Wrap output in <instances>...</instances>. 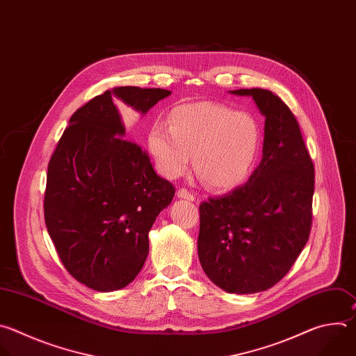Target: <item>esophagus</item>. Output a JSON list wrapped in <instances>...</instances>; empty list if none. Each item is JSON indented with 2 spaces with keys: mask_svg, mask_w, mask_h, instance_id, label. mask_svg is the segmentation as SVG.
Here are the masks:
<instances>
[{
  "mask_svg": "<svg viewBox=\"0 0 356 356\" xmlns=\"http://www.w3.org/2000/svg\"><path fill=\"white\" fill-rule=\"evenodd\" d=\"M177 195H178V197H182V199H188V200H195V195H193V193H192L191 191H188L186 188H181V189H178Z\"/></svg>",
  "mask_w": 356,
  "mask_h": 356,
  "instance_id": "34e87169",
  "label": "esophagus"
}]
</instances>
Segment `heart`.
I'll return each instance as SVG.
<instances>
[{
  "label": "heart",
  "instance_id": "obj_1",
  "mask_svg": "<svg viewBox=\"0 0 356 356\" xmlns=\"http://www.w3.org/2000/svg\"><path fill=\"white\" fill-rule=\"evenodd\" d=\"M261 129L248 112L211 101L181 105L170 113V126L157 120L149 133V149L157 170L167 178L182 175L193 156L203 182L230 189L244 182L261 152Z\"/></svg>",
  "mask_w": 356,
  "mask_h": 356
}]
</instances>
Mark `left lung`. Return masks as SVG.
I'll list each match as a JSON object with an SVG mask.
<instances>
[{
	"mask_svg": "<svg viewBox=\"0 0 356 356\" xmlns=\"http://www.w3.org/2000/svg\"><path fill=\"white\" fill-rule=\"evenodd\" d=\"M232 92L252 97L265 116L262 160L243 186L200 203L197 254L215 285L247 295L276 285L305 248L314 165L295 115L277 95L262 88Z\"/></svg>",
	"mask_w": 356,
	"mask_h": 356,
	"instance_id": "1",
	"label": "left lung"
}]
</instances>
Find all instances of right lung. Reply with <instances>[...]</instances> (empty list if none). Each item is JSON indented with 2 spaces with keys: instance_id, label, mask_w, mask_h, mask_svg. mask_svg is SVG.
I'll list each match as a JSON object with an SVG mask.
<instances>
[{
  "instance_id": "1",
  "label": "right lung",
  "mask_w": 356,
  "mask_h": 356,
  "mask_svg": "<svg viewBox=\"0 0 356 356\" xmlns=\"http://www.w3.org/2000/svg\"><path fill=\"white\" fill-rule=\"evenodd\" d=\"M171 91L119 87L70 118L47 165L44 222L56 251L83 285L112 292L145 265L149 232L174 195L146 150L124 138L116 99L146 113Z\"/></svg>"
}]
</instances>
